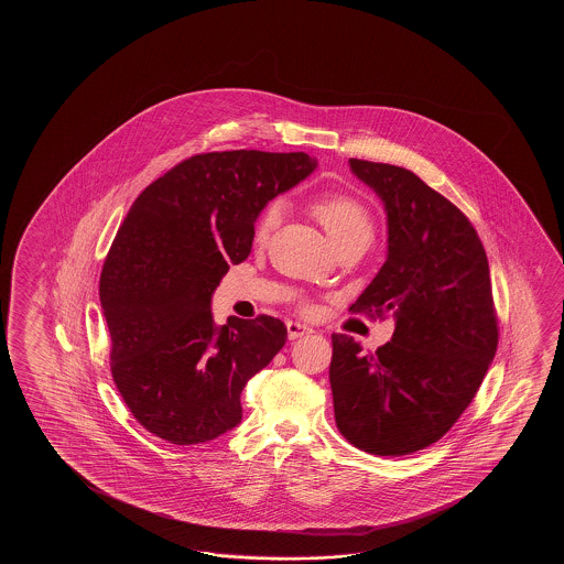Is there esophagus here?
I'll return each mask as SVG.
<instances>
[{
	"mask_svg": "<svg viewBox=\"0 0 564 564\" xmlns=\"http://www.w3.org/2000/svg\"><path fill=\"white\" fill-rule=\"evenodd\" d=\"M286 328L290 340H296V338H300V336L312 335L311 326H306V324L294 323V321H288Z\"/></svg>",
	"mask_w": 564,
	"mask_h": 564,
	"instance_id": "obj_1",
	"label": "esophagus"
}]
</instances>
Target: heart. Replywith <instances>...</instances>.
<instances>
[{"mask_svg": "<svg viewBox=\"0 0 564 564\" xmlns=\"http://www.w3.org/2000/svg\"><path fill=\"white\" fill-rule=\"evenodd\" d=\"M312 214L323 224L326 234L336 246L357 236H371L372 219L369 209L357 197L347 193H324L311 204ZM282 219V204L272 202L265 205L256 219L253 238L256 241L268 240Z\"/></svg>", "mask_w": 564, "mask_h": 564, "instance_id": "b5f03b06", "label": "heart"}]
</instances>
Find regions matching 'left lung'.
I'll use <instances>...</instances> for the list:
<instances>
[{
	"label": "left lung",
	"mask_w": 564,
	"mask_h": 564,
	"mask_svg": "<svg viewBox=\"0 0 564 564\" xmlns=\"http://www.w3.org/2000/svg\"><path fill=\"white\" fill-rule=\"evenodd\" d=\"M381 197L387 260L350 311L391 314L375 352L333 335L338 432L375 456H408L442 440L478 393L498 348L490 268L478 231L409 169L348 159Z\"/></svg>",
	"instance_id": "left-lung-1"
}]
</instances>
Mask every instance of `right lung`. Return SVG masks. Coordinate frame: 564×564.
I'll return each mask as SVG.
<instances>
[{"instance_id":"right-lung-1","label":"right lung","mask_w":564,"mask_h":564,"mask_svg":"<svg viewBox=\"0 0 564 564\" xmlns=\"http://www.w3.org/2000/svg\"><path fill=\"white\" fill-rule=\"evenodd\" d=\"M314 167L306 153H199L134 199L98 294L112 379L147 432L193 445L240 423L241 391L284 347L286 326L265 314L217 326L212 294L250 256L264 205Z\"/></svg>"}]
</instances>
